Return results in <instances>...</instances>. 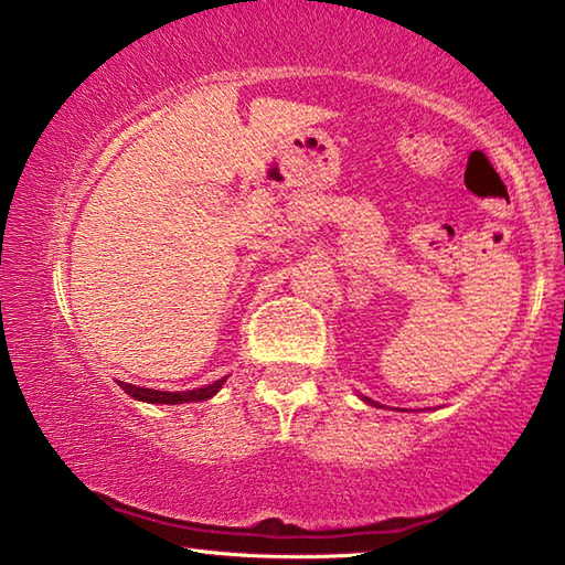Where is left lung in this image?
<instances>
[{"label":"left lung","instance_id":"1","mask_svg":"<svg viewBox=\"0 0 565 565\" xmlns=\"http://www.w3.org/2000/svg\"><path fill=\"white\" fill-rule=\"evenodd\" d=\"M369 401V404H374V401H371V398H366Z\"/></svg>","mask_w":565,"mask_h":565}]
</instances>
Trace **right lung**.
Here are the masks:
<instances>
[{
	"label": "right lung",
	"instance_id": "1",
	"mask_svg": "<svg viewBox=\"0 0 565 565\" xmlns=\"http://www.w3.org/2000/svg\"><path fill=\"white\" fill-rule=\"evenodd\" d=\"M222 384H224V379H218V381H214V384L196 388V391H154V388H139V386H131V384H124V381H119V386L127 391L131 398L147 401V404H186V401H206V398H212L218 388H222Z\"/></svg>",
	"mask_w": 565,
	"mask_h": 565
}]
</instances>
